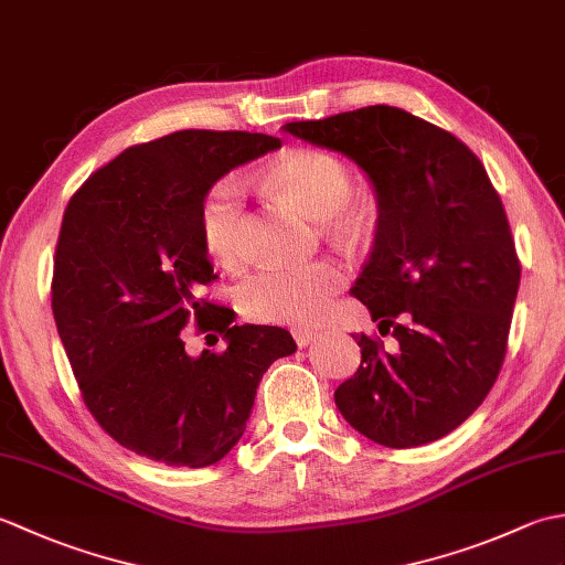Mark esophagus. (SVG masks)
Masks as SVG:
<instances>
[{"instance_id":"obj_1","label":"esophagus","mask_w":565,"mask_h":565,"mask_svg":"<svg viewBox=\"0 0 565 565\" xmlns=\"http://www.w3.org/2000/svg\"><path fill=\"white\" fill-rule=\"evenodd\" d=\"M291 332H294V340H296L298 347H308L310 342L316 340V332L308 330V328H294Z\"/></svg>"}]
</instances>
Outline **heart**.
Returning <instances> with one entry per match:
<instances>
[{"label":"heart","mask_w":565,"mask_h":565,"mask_svg":"<svg viewBox=\"0 0 565 565\" xmlns=\"http://www.w3.org/2000/svg\"><path fill=\"white\" fill-rule=\"evenodd\" d=\"M276 194L316 221H328L338 235H354L369 218V201L352 194V172L338 154L326 150H291L262 174ZM201 237L209 255L235 267L245 257V191L237 177L211 184L199 209ZM347 279L338 262L322 259L301 267H271L237 286L239 313L257 322H313L328 313Z\"/></svg>","instance_id":"obj_1"}]
</instances>
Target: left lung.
Returning <instances> with one entry per match:
<instances>
[{
  "instance_id": "8db88e82",
  "label": "left lung",
  "mask_w": 565,
  "mask_h": 565,
  "mask_svg": "<svg viewBox=\"0 0 565 565\" xmlns=\"http://www.w3.org/2000/svg\"><path fill=\"white\" fill-rule=\"evenodd\" d=\"M284 130L350 158L379 206L374 249L352 294L395 350L356 334L362 364L334 391L338 411L391 449L441 439L493 388L520 289L486 167L447 130L383 104Z\"/></svg>"
}]
</instances>
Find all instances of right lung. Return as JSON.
<instances>
[{"label":"right lung","mask_w":565,"mask_h":565,"mask_svg":"<svg viewBox=\"0 0 565 565\" xmlns=\"http://www.w3.org/2000/svg\"><path fill=\"white\" fill-rule=\"evenodd\" d=\"M281 140L245 130H177L118 154L70 199L53 269L60 342L94 419L167 466L203 468L243 437L257 386L296 352L291 332L231 326L206 303L213 281L199 209L211 184ZM189 321L224 334L191 358Z\"/></svg>","instance_id":"right-lung-1"}]
</instances>
